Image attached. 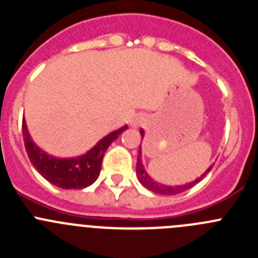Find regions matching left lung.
I'll return each instance as SVG.
<instances>
[{
	"label": "left lung",
	"instance_id": "obj_1",
	"mask_svg": "<svg viewBox=\"0 0 258 258\" xmlns=\"http://www.w3.org/2000/svg\"><path fill=\"white\" fill-rule=\"evenodd\" d=\"M141 136H142V138L144 137L143 131H141ZM141 158H142V152H141V146H139L138 157H137V176H138L139 182H141L144 187H147L148 190L153 191V192L159 194V195H176V194L183 192V191L188 190V188H191L192 186H195L198 182H200V181L205 177V175H207V173L213 168V166H210V167L205 171L204 175L200 176L199 178H196V180L192 181V182L185 183V185H182V186H167V185H162V183H159V182H156L153 178H151V176H149L148 173L146 172V170H144Z\"/></svg>",
	"mask_w": 258,
	"mask_h": 258
}]
</instances>
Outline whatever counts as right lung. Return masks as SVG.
Here are the masks:
<instances>
[{
  "label": "right lung",
  "instance_id": "add662e5",
  "mask_svg": "<svg viewBox=\"0 0 258 258\" xmlns=\"http://www.w3.org/2000/svg\"><path fill=\"white\" fill-rule=\"evenodd\" d=\"M126 129L127 125H125L111 132L83 156L76 158H55L41 151L31 141L25 119L23 120L24 143L31 163L46 181L62 188H85L92 185L100 175L106 149Z\"/></svg>",
  "mask_w": 258,
  "mask_h": 258
}]
</instances>
